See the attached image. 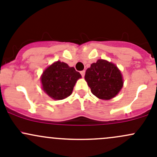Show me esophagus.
Listing matches in <instances>:
<instances>
[{
	"mask_svg": "<svg viewBox=\"0 0 157 157\" xmlns=\"http://www.w3.org/2000/svg\"><path fill=\"white\" fill-rule=\"evenodd\" d=\"M80 74H81V76L82 77H84L85 76V71H80Z\"/></svg>",
	"mask_w": 157,
	"mask_h": 157,
	"instance_id": "esophagus-1",
	"label": "esophagus"
}]
</instances>
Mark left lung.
<instances>
[{
	"instance_id": "obj_1",
	"label": "left lung",
	"mask_w": 157,
	"mask_h": 157,
	"mask_svg": "<svg viewBox=\"0 0 157 157\" xmlns=\"http://www.w3.org/2000/svg\"><path fill=\"white\" fill-rule=\"evenodd\" d=\"M85 80L92 93L100 99L115 97L123 86L121 71L115 64L99 59L86 71Z\"/></svg>"
}]
</instances>
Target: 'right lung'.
Here are the masks:
<instances>
[{
  "label": "right lung",
  "mask_w": 157,
  "mask_h": 157,
  "mask_svg": "<svg viewBox=\"0 0 157 157\" xmlns=\"http://www.w3.org/2000/svg\"><path fill=\"white\" fill-rule=\"evenodd\" d=\"M80 77V74L74 67L58 61L44 71L41 82L43 90L52 99L60 100L72 93L74 85Z\"/></svg>",
  "instance_id": "right-lung-1"
}]
</instances>
